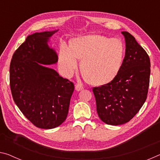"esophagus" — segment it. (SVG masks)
<instances>
[{"label":"esophagus","instance_id":"1","mask_svg":"<svg viewBox=\"0 0 160 160\" xmlns=\"http://www.w3.org/2000/svg\"><path fill=\"white\" fill-rule=\"evenodd\" d=\"M83 89H84V87L80 83H78V84H76V85H75V90H76L77 91L82 90Z\"/></svg>","mask_w":160,"mask_h":160}]
</instances>
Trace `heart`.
Here are the masks:
<instances>
[{
    "label": "heart",
    "instance_id": "b5f03b06",
    "mask_svg": "<svg viewBox=\"0 0 160 160\" xmlns=\"http://www.w3.org/2000/svg\"><path fill=\"white\" fill-rule=\"evenodd\" d=\"M124 58V45L118 38L91 34L72 40L70 47L62 44L58 66L63 74L71 77L82 59L80 70L92 83L109 82L120 70Z\"/></svg>",
    "mask_w": 160,
    "mask_h": 160
}]
</instances>
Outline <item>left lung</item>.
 Instances as JSON below:
<instances>
[{"label":"left lung","instance_id":"1","mask_svg":"<svg viewBox=\"0 0 160 160\" xmlns=\"http://www.w3.org/2000/svg\"><path fill=\"white\" fill-rule=\"evenodd\" d=\"M126 54L117 75L110 82L92 88L97 112L108 125L128 122L139 112L147 99L150 75L148 54L128 32Z\"/></svg>","mask_w":160,"mask_h":160}]
</instances>
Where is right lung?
<instances>
[{"label": "right lung", "instance_id": "1", "mask_svg": "<svg viewBox=\"0 0 160 160\" xmlns=\"http://www.w3.org/2000/svg\"><path fill=\"white\" fill-rule=\"evenodd\" d=\"M56 31L29 35L13 53L10 86L16 105L37 128H54L66 119L74 84L43 65L58 61L47 44Z\"/></svg>", "mask_w": 160, "mask_h": 160}]
</instances>
